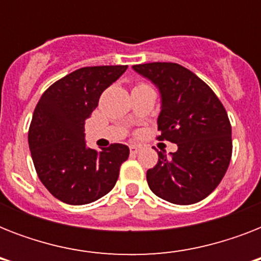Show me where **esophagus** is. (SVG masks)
Segmentation results:
<instances>
[{
	"instance_id": "1",
	"label": "esophagus",
	"mask_w": 261,
	"mask_h": 261,
	"mask_svg": "<svg viewBox=\"0 0 261 261\" xmlns=\"http://www.w3.org/2000/svg\"><path fill=\"white\" fill-rule=\"evenodd\" d=\"M142 145H138V143H135V145H130V151L133 154H137L138 151L142 150Z\"/></svg>"
}]
</instances>
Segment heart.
Wrapping results in <instances>:
<instances>
[{"mask_svg":"<svg viewBox=\"0 0 261 261\" xmlns=\"http://www.w3.org/2000/svg\"><path fill=\"white\" fill-rule=\"evenodd\" d=\"M138 85H147V84H143V83H141V84H138Z\"/></svg>","mask_w":261,"mask_h":261,"instance_id":"1","label":"heart"}]
</instances>
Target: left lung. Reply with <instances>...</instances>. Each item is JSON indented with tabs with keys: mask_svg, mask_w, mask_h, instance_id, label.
Here are the masks:
<instances>
[{
	"mask_svg": "<svg viewBox=\"0 0 261 261\" xmlns=\"http://www.w3.org/2000/svg\"><path fill=\"white\" fill-rule=\"evenodd\" d=\"M133 69L161 92L157 139L177 145L171 157L159 151V163L146 173L147 184L167 202H200L218 187L230 164L231 124L225 107L203 80L178 63H142Z\"/></svg>",
	"mask_w": 261,
	"mask_h": 261,
	"instance_id": "left-lung-1",
	"label": "left lung"
}]
</instances>
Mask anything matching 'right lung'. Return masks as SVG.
<instances>
[{
	"label": "right lung",
	"mask_w": 261,
	"mask_h": 261,
	"mask_svg": "<svg viewBox=\"0 0 261 261\" xmlns=\"http://www.w3.org/2000/svg\"><path fill=\"white\" fill-rule=\"evenodd\" d=\"M126 65L88 66L55 81L35 107L28 143L38 177L67 204H88L114 188L130 149L112 143L88 149L84 124L98 98L126 71Z\"/></svg>",
	"instance_id": "1"
}]
</instances>
